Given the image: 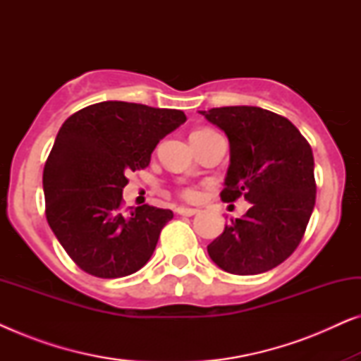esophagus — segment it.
<instances>
[{
    "label": "esophagus",
    "instance_id": "1",
    "mask_svg": "<svg viewBox=\"0 0 361 361\" xmlns=\"http://www.w3.org/2000/svg\"><path fill=\"white\" fill-rule=\"evenodd\" d=\"M176 212H177V214H179V215L192 216V215H195L199 210H197V209H190V207H177Z\"/></svg>",
    "mask_w": 361,
    "mask_h": 361
}]
</instances>
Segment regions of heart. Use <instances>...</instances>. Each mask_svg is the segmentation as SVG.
<instances>
[{"instance_id":"1","label":"heart","mask_w":361,"mask_h":361,"mask_svg":"<svg viewBox=\"0 0 361 361\" xmlns=\"http://www.w3.org/2000/svg\"><path fill=\"white\" fill-rule=\"evenodd\" d=\"M197 131H202V130H197ZM185 197H187V199H195V197H197V192H195V190H192V189L185 190Z\"/></svg>"}]
</instances>
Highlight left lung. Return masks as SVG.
Instances as JSON below:
<instances>
[{"label": "left lung", "instance_id": "left-lung-1", "mask_svg": "<svg viewBox=\"0 0 361 361\" xmlns=\"http://www.w3.org/2000/svg\"><path fill=\"white\" fill-rule=\"evenodd\" d=\"M230 142L221 200L243 195L251 207L207 246L226 273L250 276L276 268L302 240L315 205L314 156L288 118L259 106L200 111Z\"/></svg>", "mask_w": 361, "mask_h": 361}]
</instances>
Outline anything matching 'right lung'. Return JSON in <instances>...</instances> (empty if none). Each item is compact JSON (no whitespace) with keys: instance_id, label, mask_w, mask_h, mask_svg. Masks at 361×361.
Here are the masks:
<instances>
[{"instance_id":"right-lung-1","label":"right lung","mask_w":361,"mask_h":361,"mask_svg":"<svg viewBox=\"0 0 361 361\" xmlns=\"http://www.w3.org/2000/svg\"><path fill=\"white\" fill-rule=\"evenodd\" d=\"M180 110L102 102L63 123L44 166L46 216L78 268L97 278H123L154 253L174 214L141 205L123 214L126 174L149 166L162 137L185 123Z\"/></svg>"}]
</instances>
